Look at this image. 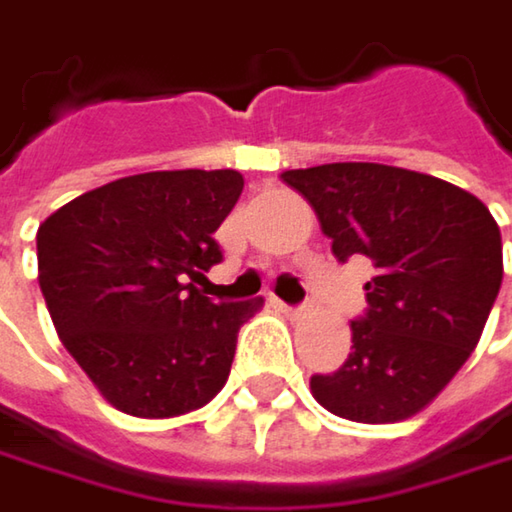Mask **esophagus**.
<instances>
[{
	"label": "esophagus",
	"mask_w": 512,
	"mask_h": 512,
	"mask_svg": "<svg viewBox=\"0 0 512 512\" xmlns=\"http://www.w3.org/2000/svg\"><path fill=\"white\" fill-rule=\"evenodd\" d=\"M278 302V299H275ZM278 307L287 313V316H302L304 310H307V304H284V302H278Z\"/></svg>",
	"instance_id": "esophagus-1"
}]
</instances>
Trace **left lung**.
Here are the masks:
<instances>
[{
    "label": "left lung",
    "mask_w": 512,
    "mask_h": 512,
    "mask_svg": "<svg viewBox=\"0 0 512 512\" xmlns=\"http://www.w3.org/2000/svg\"><path fill=\"white\" fill-rule=\"evenodd\" d=\"M281 178L313 205L337 260L375 266L349 357L310 378L313 398L366 425L419 413L469 360L498 296L492 213L442 178L384 163H322Z\"/></svg>",
    "instance_id": "8db88e82"
}]
</instances>
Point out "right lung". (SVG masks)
Segmentation results:
<instances>
[{"label":"right lung","mask_w":512,"mask_h":512,"mask_svg":"<svg viewBox=\"0 0 512 512\" xmlns=\"http://www.w3.org/2000/svg\"><path fill=\"white\" fill-rule=\"evenodd\" d=\"M243 193L234 169L117 178L37 228V281L64 349L117 410L166 419L228 381L237 334L263 299L213 302V240Z\"/></svg>","instance_id":"right-lung-1"}]
</instances>
